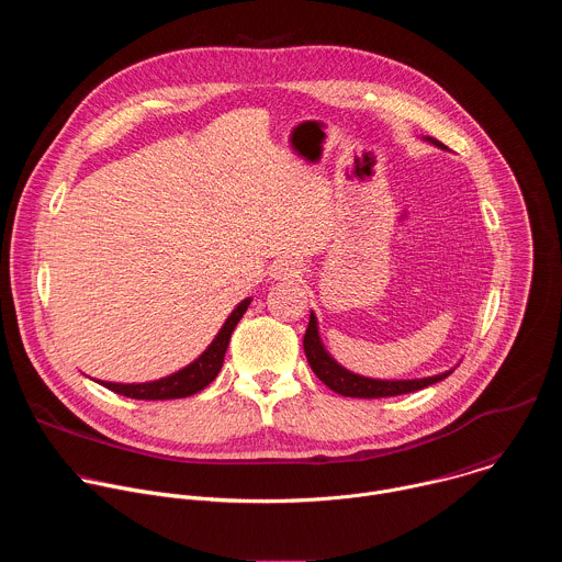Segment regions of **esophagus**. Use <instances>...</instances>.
<instances>
[{
	"mask_svg": "<svg viewBox=\"0 0 562 562\" xmlns=\"http://www.w3.org/2000/svg\"><path fill=\"white\" fill-rule=\"evenodd\" d=\"M300 276V267L293 260H280L271 267V278L273 280H293Z\"/></svg>",
	"mask_w": 562,
	"mask_h": 562,
	"instance_id": "1",
	"label": "esophagus"
}]
</instances>
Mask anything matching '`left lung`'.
Wrapping results in <instances>:
<instances>
[{"label": "left lung", "mask_w": 562, "mask_h": 562, "mask_svg": "<svg viewBox=\"0 0 562 562\" xmlns=\"http://www.w3.org/2000/svg\"><path fill=\"white\" fill-rule=\"evenodd\" d=\"M427 142H431L434 146L447 150V146L434 137H425ZM304 353L306 360L313 369V373L323 380L331 391L347 395V397H389V395H403V393H412L418 389H425L429 384H436L440 380H445L453 369L438 373V375H429V378H414V380H378V378H367V375H358L349 369H345L342 364H338V360L325 349L323 340H319V331H317V317L311 311L308 317V327L304 334Z\"/></svg>", "instance_id": "1"}]
</instances>
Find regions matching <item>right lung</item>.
Returning a JSON list of instances; mask_svg holds the SVG:
<instances>
[{
  "instance_id": "right-lung-1",
  "label": "right lung",
  "mask_w": 562,
  "mask_h": 562,
  "mask_svg": "<svg viewBox=\"0 0 562 562\" xmlns=\"http://www.w3.org/2000/svg\"><path fill=\"white\" fill-rule=\"evenodd\" d=\"M249 304H251V297H245L243 302H239L226 317V323L222 325V329L217 331L213 342L202 351L200 358H195L184 369H180L167 378L150 380V382H131V384L106 382V380H95V382H100L102 386H106L120 395L133 397V400H173V397H187V395L202 391L209 382H213L217 378L231 334L239 319H243V315L247 313Z\"/></svg>"
}]
</instances>
